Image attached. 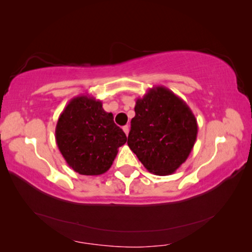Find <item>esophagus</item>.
<instances>
[{"mask_svg":"<svg viewBox=\"0 0 252 252\" xmlns=\"http://www.w3.org/2000/svg\"><path fill=\"white\" fill-rule=\"evenodd\" d=\"M123 131H125V133L126 135H129V131H130V126H123Z\"/></svg>","mask_w":252,"mask_h":252,"instance_id":"obj_1","label":"esophagus"}]
</instances>
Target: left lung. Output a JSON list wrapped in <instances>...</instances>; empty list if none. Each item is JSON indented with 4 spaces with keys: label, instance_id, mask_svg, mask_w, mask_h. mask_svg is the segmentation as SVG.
<instances>
[{
    "label": "left lung",
    "instance_id": "8db88e82",
    "mask_svg": "<svg viewBox=\"0 0 252 252\" xmlns=\"http://www.w3.org/2000/svg\"><path fill=\"white\" fill-rule=\"evenodd\" d=\"M127 146L149 172L169 176L185 163L197 140L192 111L168 88L158 85L135 101Z\"/></svg>",
    "mask_w": 252,
    "mask_h": 252
}]
</instances>
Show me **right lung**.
Listing matches in <instances>:
<instances>
[{"mask_svg":"<svg viewBox=\"0 0 252 252\" xmlns=\"http://www.w3.org/2000/svg\"><path fill=\"white\" fill-rule=\"evenodd\" d=\"M55 141L75 172L100 176L111 168L126 136L100 100L82 94L73 97L60 114Z\"/></svg>","mask_w":252,"mask_h":252,"instance_id":"add662e5","label":"right lung"}]
</instances>
